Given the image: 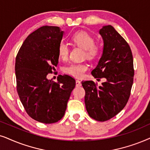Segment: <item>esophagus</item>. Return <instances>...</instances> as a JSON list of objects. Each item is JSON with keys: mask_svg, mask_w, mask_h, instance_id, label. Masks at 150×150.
Instances as JSON below:
<instances>
[{"mask_svg": "<svg viewBox=\"0 0 150 150\" xmlns=\"http://www.w3.org/2000/svg\"><path fill=\"white\" fill-rule=\"evenodd\" d=\"M81 86V81H79V80H78V79H77V80H76V86L77 87H79V86Z\"/></svg>", "mask_w": 150, "mask_h": 150, "instance_id": "1", "label": "esophagus"}]
</instances>
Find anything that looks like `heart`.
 Wrapping results in <instances>:
<instances>
[{"instance_id": "b5f03b06", "label": "heart", "mask_w": 150, "mask_h": 150, "mask_svg": "<svg viewBox=\"0 0 150 150\" xmlns=\"http://www.w3.org/2000/svg\"><path fill=\"white\" fill-rule=\"evenodd\" d=\"M74 46H76L84 51L83 56L87 59L93 60L100 56L102 52V47L100 44L95 43V38L93 35L86 31H78L74 33L71 38ZM69 47L67 44L61 42L57 48L58 55L61 59L65 60L68 58L69 54ZM88 69L86 64L73 63L64 68L65 73L72 76L81 78L84 76L86 72Z\"/></svg>"}]
</instances>
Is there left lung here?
<instances>
[{
    "mask_svg": "<svg viewBox=\"0 0 150 150\" xmlns=\"http://www.w3.org/2000/svg\"><path fill=\"white\" fill-rule=\"evenodd\" d=\"M99 33L103 40L102 56L92 75L105 82L98 86L93 81H82L86 108L91 118L105 121L124 108L133 84V56L128 43L111 25L103 27Z\"/></svg>",
    "mask_w": 150,
    "mask_h": 150,
    "instance_id": "8db88e82",
    "label": "left lung"
}]
</instances>
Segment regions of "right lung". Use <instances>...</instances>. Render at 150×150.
I'll use <instances>...</instances> for the list:
<instances>
[{"instance_id":"right-lung-1","label":"right lung","mask_w":150,"mask_h":150,"mask_svg":"<svg viewBox=\"0 0 150 150\" xmlns=\"http://www.w3.org/2000/svg\"><path fill=\"white\" fill-rule=\"evenodd\" d=\"M64 31L58 27L43 26L28 35L16 57V88L26 112L32 119L53 123L64 115L75 80L59 75L57 82L49 80L58 64L57 52Z\"/></svg>"}]
</instances>
